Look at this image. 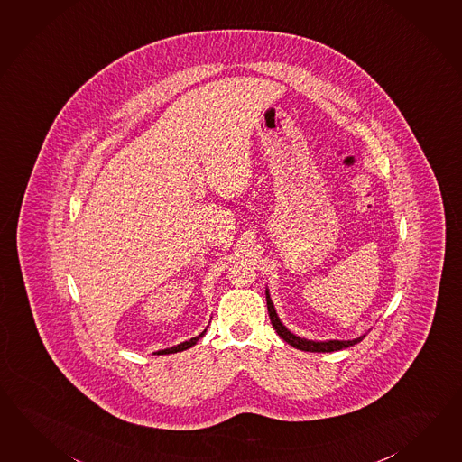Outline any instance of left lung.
<instances>
[{"label": "left lung", "mask_w": 462, "mask_h": 462, "mask_svg": "<svg viewBox=\"0 0 462 462\" xmlns=\"http://www.w3.org/2000/svg\"><path fill=\"white\" fill-rule=\"evenodd\" d=\"M266 302H268L269 319L273 328L276 329L281 339H284L286 343L291 344L292 347L300 349V351H308V353H333V351H341L344 347L355 346V344L361 343L365 337V334L356 337V339H347V341H339V339H328V341H312V339H306V337H300L294 333H291L290 329L281 322L279 319L278 312L274 310V304L271 300V294L266 288Z\"/></svg>", "instance_id": "obj_1"}]
</instances>
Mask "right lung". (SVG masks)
Listing matches in <instances>:
<instances>
[{"label":"right lung","instance_id":"add662e5","mask_svg":"<svg viewBox=\"0 0 462 462\" xmlns=\"http://www.w3.org/2000/svg\"><path fill=\"white\" fill-rule=\"evenodd\" d=\"M204 334H206V329H204L203 333L198 334L196 337H191L189 341H184V343L176 344V346H172V347H168V349H162V351H156V353H152V355H174V353H181V351H186V349H189L191 346L198 343L201 337H203Z\"/></svg>","mask_w":462,"mask_h":462}]
</instances>
